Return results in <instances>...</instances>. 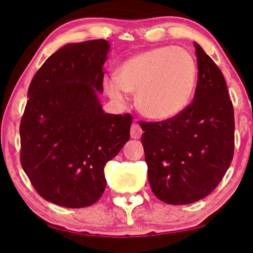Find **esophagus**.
Wrapping results in <instances>:
<instances>
[{"label": "esophagus", "instance_id": "1", "mask_svg": "<svg viewBox=\"0 0 253 253\" xmlns=\"http://www.w3.org/2000/svg\"><path fill=\"white\" fill-rule=\"evenodd\" d=\"M141 134H143V129H141L138 123H133L131 126V138L132 139H139Z\"/></svg>", "mask_w": 253, "mask_h": 253}]
</instances>
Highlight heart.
<instances>
[{"mask_svg":"<svg viewBox=\"0 0 253 253\" xmlns=\"http://www.w3.org/2000/svg\"><path fill=\"white\" fill-rule=\"evenodd\" d=\"M195 57L182 47H158L124 61L117 75L103 81L105 89L117 102L127 92L136 93V106L148 119L164 121L178 115L189 105L197 84Z\"/></svg>","mask_w":253,"mask_h":253,"instance_id":"obj_1","label":"heart"}]
</instances>
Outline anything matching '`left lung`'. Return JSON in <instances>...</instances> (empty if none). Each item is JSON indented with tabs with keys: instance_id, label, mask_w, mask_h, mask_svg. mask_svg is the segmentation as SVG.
Returning a JSON list of instances; mask_svg holds the SVG:
<instances>
[{
	"instance_id": "8db88e82",
	"label": "left lung",
	"mask_w": 253,
	"mask_h": 253,
	"mask_svg": "<svg viewBox=\"0 0 253 253\" xmlns=\"http://www.w3.org/2000/svg\"><path fill=\"white\" fill-rule=\"evenodd\" d=\"M198 83L193 101L164 122H141L151 189L170 205L209 196L234 155V108L222 72L197 42Z\"/></svg>"
}]
</instances>
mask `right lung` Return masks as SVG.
I'll list each match as a JSON object with an SVG mask.
<instances>
[{
  "label": "right lung",
  "mask_w": 253,
  "mask_h": 253,
  "mask_svg": "<svg viewBox=\"0 0 253 253\" xmlns=\"http://www.w3.org/2000/svg\"><path fill=\"white\" fill-rule=\"evenodd\" d=\"M108 41L68 43L31 82L20 121V164L37 192L56 205L81 209L106 189L103 168L130 139L132 117L102 110Z\"/></svg>",
  "instance_id": "right-lung-1"
}]
</instances>
